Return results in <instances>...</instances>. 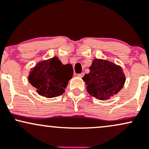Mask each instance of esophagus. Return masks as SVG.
<instances>
[{"label":"esophagus","mask_w":149,"mask_h":149,"mask_svg":"<svg viewBox=\"0 0 149 149\" xmlns=\"http://www.w3.org/2000/svg\"><path fill=\"white\" fill-rule=\"evenodd\" d=\"M84 72H81V73H80V74H77V77H83V76H84Z\"/></svg>","instance_id":"34e87169"}]
</instances>
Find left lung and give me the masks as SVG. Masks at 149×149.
I'll list each match as a JSON object with an SVG mask.
<instances>
[{
	"mask_svg": "<svg viewBox=\"0 0 149 149\" xmlns=\"http://www.w3.org/2000/svg\"><path fill=\"white\" fill-rule=\"evenodd\" d=\"M90 72L82 79L91 96L99 100L109 99L124 86L125 76L122 68L103 59H94L89 68Z\"/></svg>",
	"mask_w": 149,
	"mask_h": 149,
	"instance_id": "1",
	"label": "left lung"
}]
</instances>
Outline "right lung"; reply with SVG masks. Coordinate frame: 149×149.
<instances>
[{"label": "right lung", "instance_id": "obj_1", "mask_svg": "<svg viewBox=\"0 0 149 149\" xmlns=\"http://www.w3.org/2000/svg\"><path fill=\"white\" fill-rule=\"evenodd\" d=\"M71 64L63 65L57 57L37 63L30 72L28 80L39 95L46 98L61 96L72 77Z\"/></svg>", "mask_w": 149, "mask_h": 149}]
</instances>
